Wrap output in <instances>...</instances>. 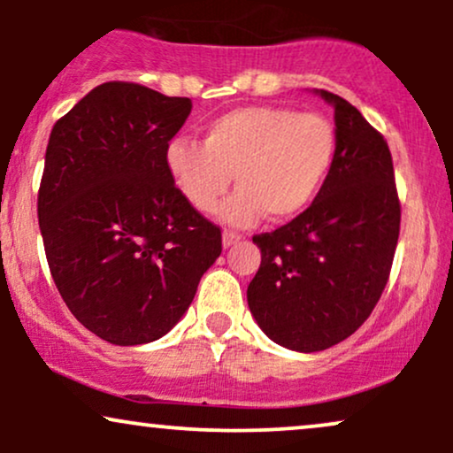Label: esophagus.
I'll return each mask as SVG.
<instances>
[{"instance_id":"34e87169","label":"esophagus","mask_w":453,"mask_h":453,"mask_svg":"<svg viewBox=\"0 0 453 453\" xmlns=\"http://www.w3.org/2000/svg\"><path fill=\"white\" fill-rule=\"evenodd\" d=\"M242 241V236L241 234H236V232H223V247L226 249H230V247H234V244L236 242H241Z\"/></svg>"}]
</instances>
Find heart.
Instances as JSON below:
<instances>
[{"label": "heart", "instance_id": "1", "mask_svg": "<svg viewBox=\"0 0 453 453\" xmlns=\"http://www.w3.org/2000/svg\"><path fill=\"white\" fill-rule=\"evenodd\" d=\"M336 159V129L324 114L285 106H244L221 114L204 129L202 144L170 140L165 168L183 197L200 212L221 209V219L247 227L264 217L289 221L324 189Z\"/></svg>", "mask_w": 453, "mask_h": 453}]
</instances>
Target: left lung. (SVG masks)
<instances>
[{"label":"left lung","instance_id":"left-lung-1","mask_svg":"<svg viewBox=\"0 0 453 453\" xmlns=\"http://www.w3.org/2000/svg\"><path fill=\"white\" fill-rule=\"evenodd\" d=\"M315 96L334 108V165L303 215L253 236L262 264L247 288L264 334L303 353L345 341L368 319L400 232L388 142L347 100L324 89Z\"/></svg>","mask_w":453,"mask_h":453}]
</instances>
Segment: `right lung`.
<instances>
[{
  "label": "right lung",
  "instance_id": "1",
  "mask_svg": "<svg viewBox=\"0 0 453 453\" xmlns=\"http://www.w3.org/2000/svg\"><path fill=\"white\" fill-rule=\"evenodd\" d=\"M189 112V97L114 81L50 132L38 191L46 259L72 315L112 345L168 334L221 256V230L165 168Z\"/></svg>",
  "mask_w": 453,
  "mask_h": 453
}]
</instances>
